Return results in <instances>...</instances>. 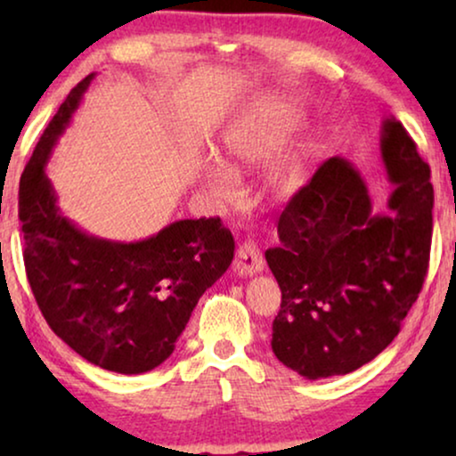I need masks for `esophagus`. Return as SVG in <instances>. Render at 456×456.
Segmentation results:
<instances>
[{"instance_id":"1","label":"esophagus","mask_w":456,"mask_h":456,"mask_svg":"<svg viewBox=\"0 0 456 456\" xmlns=\"http://www.w3.org/2000/svg\"><path fill=\"white\" fill-rule=\"evenodd\" d=\"M264 255H261L259 247L253 240H245L239 247L234 257L232 270L236 276H255V273L264 272Z\"/></svg>"}]
</instances>
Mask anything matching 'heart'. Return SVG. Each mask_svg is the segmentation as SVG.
Listing matches in <instances>:
<instances>
[{
	"instance_id": "heart-1",
	"label": "heart",
	"mask_w": 456,
	"mask_h": 456,
	"mask_svg": "<svg viewBox=\"0 0 456 456\" xmlns=\"http://www.w3.org/2000/svg\"><path fill=\"white\" fill-rule=\"evenodd\" d=\"M305 110L301 103L286 95L255 97L248 102L217 136V159L205 161L199 167V178L214 199L230 201L236 192L232 172L265 164L276 155L290 134L301 126ZM305 149H290L280 155L270 170L273 191H295L303 178Z\"/></svg>"
}]
</instances>
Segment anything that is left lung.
<instances>
[{
  "label": "left lung",
  "mask_w": 456,
  "mask_h": 456,
  "mask_svg": "<svg viewBox=\"0 0 456 456\" xmlns=\"http://www.w3.org/2000/svg\"><path fill=\"white\" fill-rule=\"evenodd\" d=\"M379 151L395 191L390 214H373L351 161L330 158L278 220L265 261L282 290L272 326L278 361L307 379L370 363L401 332L419 297L432 245L429 166L395 116Z\"/></svg>",
  "instance_id": "left-lung-1"
}]
</instances>
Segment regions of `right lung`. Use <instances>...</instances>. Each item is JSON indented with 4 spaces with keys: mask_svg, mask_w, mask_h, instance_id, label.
Wrapping results in <instances>:
<instances>
[{
    "mask_svg": "<svg viewBox=\"0 0 456 456\" xmlns=\"http://www.w3.org/2000/svg\"><path fill=\"white\" fill-rule=\"evenodd\" d=\"M93 78L70 91L22 172L24 265L43 317L74 353L136 376L174 353L199 298L232 264L234 239L220 217H201L142 240H108L61 214L45 167Z\"/></svg>",
    "mask_w": 456,
    "mask_h": 456,
    "instance_id": "right-lung-1",
    "label": "right lung"
}]
</instances>
